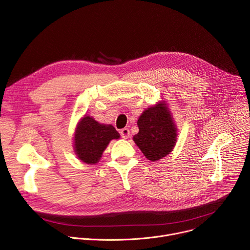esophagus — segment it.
Here are the masks:
<instances>
[{
	"instance_id": "34e87169",
	"label": "esophagus",
	"mask_w": 250,
	"mask_h": 250,
	"mask_svg": "<svg viewBox=\"0 0 250 250\" xmlns=\"http://www.w3.org/2000/svg\"><path fill=\"white\" fill-rule=\"evenodd\" d=\"M120 132H121V135H122L123 139H127L129 137V129L126 128V127L121 129Z\"/></svg>"
}]
</instances>
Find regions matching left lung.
I'll list each match as a JSON object with an SVG mask.
<instances>
[{"label": "left lung", "mask_w": 250, "mask_h": 250, "mask_svg": "<svg viewBox=\"0 0 250 250\" xmlns=\"http://www.w3.org/2000/svg\"><path fill=\"white\" fill-rule=\"evenodd\" d=\"M139 133L134 143L149 161H158L167 155L176 141V128L167 106L158 104L146 109L138 121Z\"/></svg>", "instance_id": "8db88e82"}]
</instances>
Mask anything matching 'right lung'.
<instances>
[{"instance_id": "right-lung-1", "label": "right lung", "mask_w": 250, "mask_h": 250, "mask_svg": "<svg viewBox=\"0 0 250 250\" xmlns=\"http://www.w3.org/2000/svg\"><path fill=\"white\" fill-rule=\"evenodd\" d=\"M120 138L112 125H102L88 116L80 122L75 134V150L78 157L85 164H97L108 143Z\"/></svg>"}]
</instances>
